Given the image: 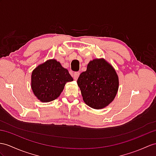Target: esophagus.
<instances>
[{
  "label": "esophagus",
  "instance_id": "esophagus-1",
  "mask_svg": "<svg viewBox=\"0 0 156 156\" xmlns=\"http://www.w3.org/2000/svg\"><path fill=\"white\" fill-rule=\"evenodd\" d=\"M79 75H80V73H79V72H75L74 74H73V79H75V80H77V79L79 77Z\"/></svg>",
  "mask_w": 156,
  "mask_h": 156
}]
</instances>
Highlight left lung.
<instances>
[{"instance_id":"left-lung-1","label":"left lung","mask_w":156,"mask_h":156,"mask_svg":"<svg viewBox=\"0 0 156 156\" xmlns=\"http://www.w3.org/2000/svg\"><path fill=\"white\" fill-rule=\"evenodd\" d=\"M83 99L89 107L101 109L115 98L119 89V77L113 67L104 59L88 63L87 70L77 79Z\"/></svg>"}]
</instances>
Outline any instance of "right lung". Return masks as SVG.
I'll return each mask as SVG.
<instances>
[{
    "label": "right lung",
    "mask_w": 156,
    "mask_h": 156,
    "mask_svg": "<svg viewBox=\"0 0 156 156\" xmlns=\"http://www.w3.org/2000/svg\"><path fill=\"white\" fill-rule=\"evenodd\" d=\"M31 87L40 101H54L62 93L66 83L73 81L69 71L54 59L40 64L32 73Z\"/></svg>",
    "instance_id": "right-lung-1"
}]
</instances>
